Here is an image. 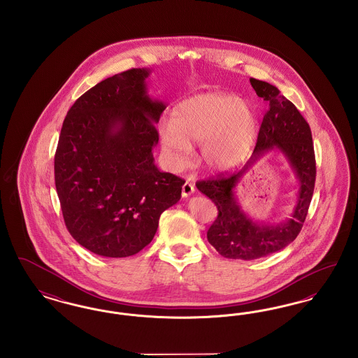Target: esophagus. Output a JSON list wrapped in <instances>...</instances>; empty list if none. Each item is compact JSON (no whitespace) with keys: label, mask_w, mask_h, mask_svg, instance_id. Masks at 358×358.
Returning a JSON list of instances; mask_svg holds the SVG:
<instances>
[{"label":"esophagus","mask_w":358,"mask_h":358,"mask_svg":"<svg viewBox=\"0 0 358 358\" xmlns=\"http://www.w3.org/2000/svg\"><path fill=\"white\" fill-rule=\"evenodd\" d=\"M194 192V185L189 181H185V184L182 185V197H189L190 194H193Z\"/></svg>","instance_id":"34e87169"}]
</instances>
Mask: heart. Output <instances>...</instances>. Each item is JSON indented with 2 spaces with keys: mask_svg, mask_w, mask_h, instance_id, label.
<instances>
[{
  "mask_svg": "<svg viewBox=\"0 0 358 358\" xmlns=\"http://www.w3.org/2000/svg\"><path fill=\"white\" fill-rule=\"evenodd\" d=\"M257 113L247 101L224 92H204L184 99L171 110V120L159 127L162 153L173 169L187 165L200 142L199 159L212 173L231 171L252 149Z\"/></svg>",
  "mask_w": 358,
  "mask_h": 358,
  "instance_id": "heart-1",
  "label": "heart"
}]
</instances>
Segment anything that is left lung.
<instances>
[{"mask_svg": "<svg viewBox=\"0 0 358 358\" xmlns=\"http://www.w3.org/2000/svg\"><path fill=\"white\" fill-rule=\"evenodd\" d=\"M259 98L267 103L257 134L255 150L241 171L231 176L203 180L197 189L216 205L219 215L206 232L208 241L228 259L254 260L287 247L301 232L306 220L315 184V155L311 130L298 108L267 82L251 78ZM278 148L289 161L300 181L297 204L292 217L270 224L252 221L243 210L234 194L241 177L263 155Z\"/></svg>", "mask_w": 358, "mask_h": 358, "instance_id": "left-lung-1", "label": "left lung"}]
</instances>
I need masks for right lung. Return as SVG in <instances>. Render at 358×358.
Wrapping results in <instances>:
<instances>
[{
	"label": "right lung",
	"mask_w": 358,
	"mask_h": 358,
	"mask_svg": "<svg viewBox=\"0 0 358 358\" xmlns=\"http://www.w3.org/2000/svg\"><path fill=\"white\" fill-rule=\"evenodd\" d=\"M150 69L104 79L69 108L55 154V185L66 227L88 251L136 255L152 240L185 181L158 171L153 148L165 104L146 91Z\"/></svg>",
	"instance_id": "right-lung-1"
}]
</instances>
